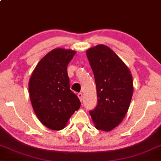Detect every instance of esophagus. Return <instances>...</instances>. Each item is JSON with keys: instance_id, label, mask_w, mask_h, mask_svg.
Listing matches in <instances>:
<instances>
[{"instance_id": "1", "label": "esophagus", "mask_w": 161, "mask_h": 161, "mask_svg": "<svg viewBox=\"0 0 161 161\" xmlns=\"http://www.w3.org/2000/svg\"><path fill=\"white\" fill-rule=\"evenodd\" d=\"M78 98H79V99H80V102L83 101V93H82V92L78 93Z\"/></svg>"}]
</instances>
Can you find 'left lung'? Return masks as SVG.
Wrapping results in <instances>:
<instances>
[{
  "label": "left lung",
  "instance_id": "1",
  "mask_svg": "<svg viewBox=\"0 0 161 161\" xmlns=\"http://www.w3.org/2000/svg\"><path fill=\"white\" fill-rule=\"evenodd\" d=\"M86 54L95 76L98 100L90 116L97 129L111 131L122 122L128 111L133 94L131 72L105 45L89 48Z\"/></svg>",
  "mask_w": 161,
  "mask_h": 161
}]
</instances>
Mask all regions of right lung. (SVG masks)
<instances>
[{"label":"right lung","mask_w":161,"mask_h":161,"mask_svg":"<svg viewBox=\"0 0 161 161\" xmlns=\"http://www.w3.org/2000/svg\"><path fill=\"white\" fill-rule=\"evenodd\" d=\"M76 52L55 48L42 58L32 72L29 92L32 107L42 124L60 130L80 108V102L70 90L67 66Z\"/></svg>","instance_id":"right-lung-1"}]
</instances>
